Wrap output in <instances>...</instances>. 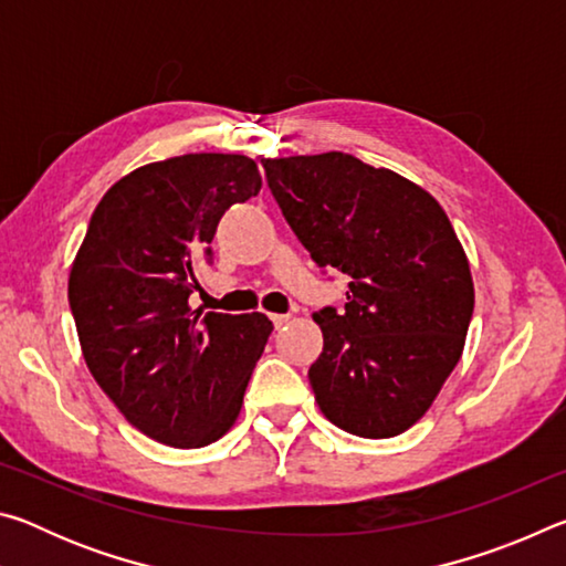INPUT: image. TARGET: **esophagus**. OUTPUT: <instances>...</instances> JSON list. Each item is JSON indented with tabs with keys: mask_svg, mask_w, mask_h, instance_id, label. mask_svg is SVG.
<instances>
[{
	"mask_svg": "<svg viewBox=\"0 0 566 566\" xmlns=\"http://www.w3.org/2000/svg\"><path fill=\"white\" fill-rule=\"evenodd\" d=\"M292 319V314H272V322H274V327H284L286 322Z\"/></svg>",
	"mask_w": 566,
	"mask_h": 566,
	"instance_id": "34e87169",
	"label": "esophagus"
}]
</instances>
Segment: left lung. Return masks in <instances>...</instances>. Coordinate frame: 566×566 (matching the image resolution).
I'll list each match as a JSON object with an SVG mask.
<instances>
[{
  "mask_svg": "<svg viewBox=\"0 0 566 566\" xmlns=\"http://www.w3.org/2000/svg\"><path fill=\"white\" fill-rule=\"evenodd\" d=\"M262 165L319 270L352 276L344 310L314 314L324 347L310 385L322 415L367 439L407 432L457 367L474 312L452 222L415 181L344 151Z\"/></svg>",
  "mask_w": 566,
  "mask_h": 566,
  "instance_id": "1",
  "label": "left lung"
}]
</instances>
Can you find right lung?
<instances>
[{
	"instance_id": "1",
	"label": "right lung",
	"mask_w": 566,
	"mask_h": 566,
	"mask_svg": "<svg viewBox=\"0 0 566 566\" xmlns=\"http://www.w3.org/2000/svg\"><path fill=\"white\" fill-rule=\"evenodd\" d=\"M262 189L244 155L151 161L112 185L70 272L84 361L132 427L195 449L229 432L272 334L260 312H191L219 219Z\"/></svg>"
}]
</instances>
